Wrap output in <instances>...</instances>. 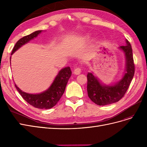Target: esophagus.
I'll use <instances>...</instances> for the list:
<instances>
[{
    "label": "esophagus",
    "mask_w": 147,
    "mask_h": 147,
    "mask_svg": "<svg viewBox=\"0 0 147 147\" xmlns=\"http://www.w3.org/2000/svg\"><path fill=\"white\" fill-rule=\"evenodd\" d=\"M82 70H81V69L80 68H79V67H77V68H75V69H74V74H75V75H79L81 73V71Z\"/></svg>",
    "instance_id": "34e87169"
}]
</instances>
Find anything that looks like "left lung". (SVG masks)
Listing matches in <instances>:
<instances>
[{"mask_svg":"<svg viewBox=\"0 0 147 147\" xmlns=\"http://www.w3.org/2000/svg\"><path fill=\"white\" fill-rule=\"evenodd\" d=\"M126 45L119 48L123 51L126 59L125 71L120 80L113 84H102L92 72L87 75V91L90 99L97 105H106L119 101L129 86L134 75L135 67L130 43L126 40Z\"/></svg>","mask_w":147,"mask_h":147,"instance_id":"1","label":"left lung"}]
</instances>
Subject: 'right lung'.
Here are the masks:
<instances>
[{
  "instance_id": "right-lung-1",
  "label": "right lung",
  "mask_w": 147,
  "mask_h": 147,
  "mask_svg": "<svg viewBox=\"0 0 147 147\" xmlns=\"http://www.w3.org/2000/svg\"><path fill=\"white\" fill-rule=\"evenodd\" d=\"M42 32V30H37L28 35L23 37L18 41L13 48L11 54L12 55L16 51L23 45L28 43L31 40L37 37ZM11 60V57L10 59ZM72 72L70 67H67L59 71L54 81L51 86L47 90L38 94H29L21 90L16 86L15 87L18 91H19L23 98L35 108L41 109H49L53 107L59 100L61 96L64 94L65 89L70 78Z\"/></svg>"
}]
</instances>
